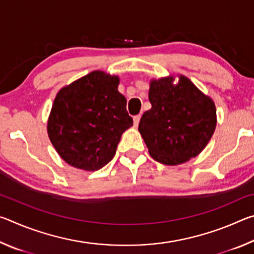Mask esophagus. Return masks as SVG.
<instances>
[{
	"mask_svg": "<svg viewBox=\"0 0 254 254\" xmlns=\"http://www.w3.org/2000/svg\"><path fill=\"white\" fill-rule=\"evenodd\" d=\"M140 119H141V115H135V117L133 118V123H134V127H137V126H139Z\"/></svg>",
	"mask_w": 254,
	"mask_h": 254,
	"instance_id": "esophagus-1",
	"label": "esophagus"
}]
</instances>
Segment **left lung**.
Instances as JSON below:
<instances>
[{"label": "left lung", "mask_w": 254, "mask_h": 254, "mask_svg": "<svg viewBox=\"0 0 254 254\" xmlns=\"http://www.w3.org/2000/svg\"><path fill=\"white\" fill-rule=\"evenodd\" d=\"M151 79L139 132L154 160L167 166L188 161L203 151L216 127L212 98L184 75Z\"/></svg>", "instance_id": "8db88e82"}]
</instances>
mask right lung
I'll return each instance as SVG.
<instances>
[{
	"label": "right lung",
	"mask_w": 254,
	"mask_h": 254,
	"mask_svg": "<svg viewBox=\"0 0 254 254\" xmlns=\"http://www.w3.org/2000/svg\"><path fill=\"white\" fill-rule=\"evenodd\" d=\"M119 84L118 76L94 70L57 93L47 131L68 165L95 171L113 159L122 133L133 126Z\"/></svg>",
	"instance_id": "add662e5"
}]
</instances>
